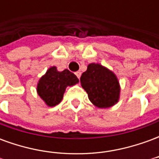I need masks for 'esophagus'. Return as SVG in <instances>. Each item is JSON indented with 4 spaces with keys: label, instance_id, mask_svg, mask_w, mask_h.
<instances>
[{
    "label": "esophagus",
    "instance_id": "esophagus-1",
    "mask_svg": "<svg viewBox=\"0 0 159 159\" xmlns=\"http://www.w3.org/2000/svg\"><path fill=\"white\" fill-rule=\"evenodd\" d=\"M81 75H82V72L81 71H76V76L78 77V78H80L81 77Z\"/></svg>",
    "mask_w": 159,
    "mask_h": 159
}]
</instances>
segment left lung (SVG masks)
I'll return each instance as SVG.
<instances>
[{"label": "left lung", "instance_id": "8db88e82", "mask_svg": "<svg viewBox=\"0 0 159 159\" xmlns=\"http://www.w3.org/2000/svg\"><path fill=\"white\" fill-rule=\"evenodd\" d=\"M91 103L98 108L113 107L120 99L119 81L116 74L99 63H91L80 78Z\"/></svg>", "mask_w": 159, "mask_h": 159}]
</instances>
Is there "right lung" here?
Listing matches in <instances>:
<instances>
[{"mask_svg":"<svg viewBox=\"0 0 159 159\" xmlns=\"http://www.w3.org/2000/svg\"><path fill=\"white\" fill-rule=\"evenodd\" d=\"M78 83V78L69 70L59 71L56 66H51L38 81L36 92L48 107H52L60 103L67 87Z\"/></svg>","mask_w":159,"mask_h":159,"instance_id":"1","label":"right lung"}]
</instances>
